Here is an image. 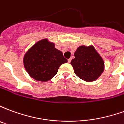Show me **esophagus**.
<instances>
[{"label": "esophagus", "instance_id": "1", "mask_svg": "<svg viewBox=\"0 0 124 124\" xmlns=\"http://www.w3.org/2000/svg\"><path fill=\"white\" fill-rule=\"evenodd\" d=\"M71 58H69V59H68V63H70V62H71Z\"/></svg>", "mask_w": 124, "mask_h": 124}]
</instances>
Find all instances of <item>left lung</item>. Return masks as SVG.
Segmentation results:
<instances>
[{"mask_svg":"<svg viewBox=\"0 0 124 124\" xmlns=\"http://www.w3.org/2000/svg\"><path fill=\"white\" fill-rule=\"evenodd\" d=\"M74 55L75 58L70 64L76 75L82 80L93 82L104 72V60L92 45L79 46Z\"/></svg>","mask_w":124,"mask_h":124,"instance_id":"1","label":"left lung"}]
</instances>
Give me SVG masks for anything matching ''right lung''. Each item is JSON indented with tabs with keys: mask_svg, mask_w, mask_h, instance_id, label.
Masks as SVG:
<instances>
[{
	"mask_svg": "<svg viewBox=\"0 0 124 124\" xmlns=\"http://www.w3.org/2000/svg\"><path fill=\"white\" fill-rule=\"evenodd\" d=\"M68 62L55 44L44 38L33 45L24 56L25 70L36 81L47 82L56 74L59 67Z\"/></svg>",
	"mask_w": 124,
	"mask_h": 124,
	"instance_id": "right-lung-1",
	"label": "right lung"
}]
</instances>
